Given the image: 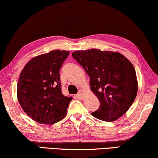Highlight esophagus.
I'll list each match as a JSON object with an SVG mask.
<instances>
[{
	"label": "esophagus",
	"instance_id": "obj_1",
	"mask_svg": "<svg viewBox=\"0 0 158 158\" xmlns=\"http://www.w3.org/2000/svg\"><path fill=\"white\" fill-rule=\"evenodd\" d=\"M82 94H83V91H82L81 90H79L78 91V94H77V96L79 98H82V97H83V96H82Z\"/></svg>",
	"mask_w": 158,
	"mask_h": 158
}]
</instances>
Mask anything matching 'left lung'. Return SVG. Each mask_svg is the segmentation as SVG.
Instances as JSON below:
<instances>
[{
    "instance_id": "left-lung-1",
    "label": "left lung",
    "mask_w": 158,
    "mask_h": 158,
    "mask_svg": "<svg viewBox=\"0 0 158 158\" xmlns=\"http://www.w3.org/2000/svg\"><path fill=\"white\" fill-rule=\"evenodd\" d=\"M72 56L90 77L91 91L100 102L99 109L91 115L114 121L126 114L138 92L135 70L130 61L120 53L97 49L76 51Z\"/></svg>"
}]
</instances>
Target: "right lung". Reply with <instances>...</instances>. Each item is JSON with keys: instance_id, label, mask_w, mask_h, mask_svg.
Returning <instances> with one entry per match:
<instances>
[{"instance_id": "1", "label": "right lung", "mask_w": 158, "mask_h": 158, "mask_svg": "<svg viewBox=\"0 0 158 158\" xmlns=\"http://www.w3.org/2000/svg\"><path fill=\"white\" fill-rule=\"evenodd\" d=\"M69 52L60 49L32 58L19 77L17 96L23 110L42 124H52L65 117L72 98L62 93L60 70Z\"/></svg>"}]
</instances>
